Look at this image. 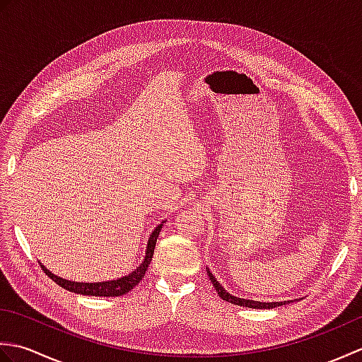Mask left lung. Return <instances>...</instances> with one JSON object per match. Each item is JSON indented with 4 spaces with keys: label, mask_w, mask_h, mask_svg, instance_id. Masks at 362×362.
Wrapping results in <instances>:
<instances>
[{
    "label": "left lung",
    "mask_w": 362,
    "mask_h": 362,
    "mask_svg": "<svg viewBox=\"0 0 362 362\" xmlns=\"http://www.w3.org/2000/svg\"><path fill=\"white\" fill-rule=\"evenodd\" d=\"M209 276H210V280L213 283L214 289H216V292L219 294V297L222 300H226V302H230V303H233V305H240V306H245V308H255V310H263V308L272 310V308H275V306H281L284 303H288V302H271V303H266V302H253V300L238 298V297H235L232 294H228V292L216 281V279H214L213 274L210 271H209Z\"/></svg>",
    "instance_id": "8db88e82"
}]
</instances>
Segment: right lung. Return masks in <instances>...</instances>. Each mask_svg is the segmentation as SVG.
<instances>
[{
	"mask_svg": "<svg viewBox=\"0 0 362 362\" xmlns=\"http://www.w3.org/2000/svg\"><path fill=\"white\" fill-rule=\"evenodd\" d=\"M160 224L156 230H153L149 241H148V249H146V257L143 264H140V267L135 269L134 272H130L129 275L122 276V279L118 280H110V281H103V283H78V281H68L60 279V276H56L54 274H51L48 269H45L42 266V269L45 271V274L49 276V279L57 283L59 286H62L64 289H68L71 292H76V294H83V296H101V297H117V296H122L129 292L130 289H134L138 283L141 281V279L144 276L146 271H148V266L152 261V255H153V249H156V243L158 233L161 230Z\"/></svg>",
	"mask_w": 362,
	"mask_h": 362,
	"instance_id": "1",
	"label": "right lung"
}]
</instances>
